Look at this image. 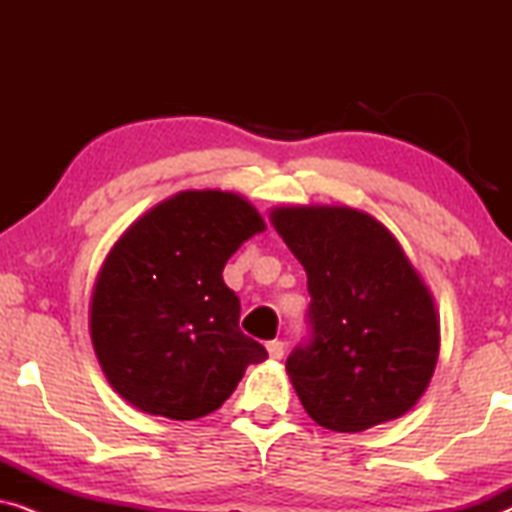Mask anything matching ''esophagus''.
Wrapping results in <instances>:
<instances>
[{
	"label": "esophagus",
	"instance_id": "esophagus-1",
	"mask_svg": "<svg viewBox=\"0 0 512 512\" xmlns=\"http://www.w3.org/2000/svg\"><path fill=\"white\" fill-rule=\"evenodd\" d=\"M265 347H268L270 359L277 361V359H282V356H284V342L282 340H270Z\"/></svg>",
	"mask_w": 512,
	"mask_h": 512
}]
</instances>
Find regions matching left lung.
Returning a JSON list of instances; mask_svg holds the SVG:
<instances>
[{
  "label": "left lung",
  "mask_w": 512,
  "mask_h": 512,
  "mask_svg": "<svg viewBox=\"0 0 512 512\" xmlns=\"http://www.w3.org/2000/svg\"><path fill=\"white\" fill-rule=\"evenodd\" d=\"M270 219L312 298L310 340L286 359L307 415L340 433L405 415L436 370L440 321L401 244L352 207H277Z\"/></svg>",
  "instance_id": "left-lung-1"
}]
</instances>
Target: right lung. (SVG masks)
Returning a JSON list of instances; mask_svg holds the SVG:
<instances>
[{
  "label": "right lung",
  "mask_w": 512,
  "mask_h": 512,
  "mask_svg": "<svg viewBox=\"0 0 512 512\" xmlns=\"http://www.w3.org/2000/svg\"><path fill=\"white\" fill-rule=\"evenodd\" d=\"M263 230L256 207L228 191H181L125 230L90 298L97 361L121 398L198 419L221 408L249 363L268 359L240 331V298L221 275Z\"/></svg>",
  "instance_id": "right-lung-1"
}]
</instances>
